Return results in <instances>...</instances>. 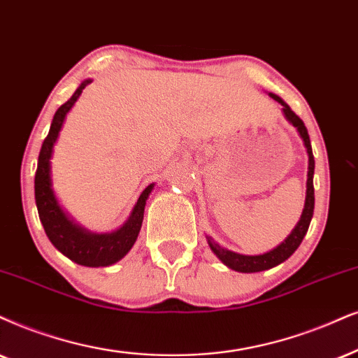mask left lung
<instances>
[{
  "label": "left lung",
  "mask_w": 358,
  "mask_h": 358,
  "mask_svg": "<svg viewBox=\"0 0 358 358\" xmlns=\"http://www.w3.org/2000/svg\"><path fill=\"white\" fill-rule=\"evenodd\" d=\"M274 101H278L280 106H282V112L286 115V119L291 122V124L296 127L297 132L304 140V145L307 148V153H309V171H307V194H306V206L304 211H302L299 223H297L296 228L292 229V233L289 234L287 239H284V243H280L278 248H274L273 251L266 252V255L259 256H243L236 255V252L224 250L220 244H216L211 238H208V244H210L211 251L215 252L216 256L220 257L221 261L224 262L228 268L234 271H239V273H259V271H266L274 268V266L280 264L287 259L289 256H292V252L299 248V244L304 239L307 229H309L312 215H314V169L315 162L314 155H312V147H310V138L309 134H307V129L304 122L299 119V115L294 114V110L287 106L282 99L274 96V94H269Z\"/></svg>",
  "instance_id": "1"
}]
</instances>
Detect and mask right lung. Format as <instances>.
<instances>
[{"mask_svg": "<svg viewBox=\"0 0 358 358\" xmlns=\"http://www.w3.org/2000/svg\"><path fill=\"white\" fill-rule=\"evenodd\" d=\"M90 83L92 80H84L78 90L72 94L69 101L62 103L56 110V114H54L51 129H49L48 137L44 138L43 147H41L39 152L38 170H36L34 176V198L39 220L44 226V231L48 234L49 241L62 255L78 262V264L89 266V268H101V266H110L122 259L130 251V248L134 246L135 239H137L140 233V228H142L145 201L152 192L153 185H148L142 194H140L129 221L120 229L108 234L87 233L85 229L72 223L64 215V211L61 210V206L57 205L51 188V164H49L52 155V147L56 143L66 114L71 110V107L74 106V102L78 101L80 94H83V89Z\"/></svg>", "mask_w": 358, "mask_h": 358, "instance_id": "obj_1", "label": "right lung"}]
</instances>
